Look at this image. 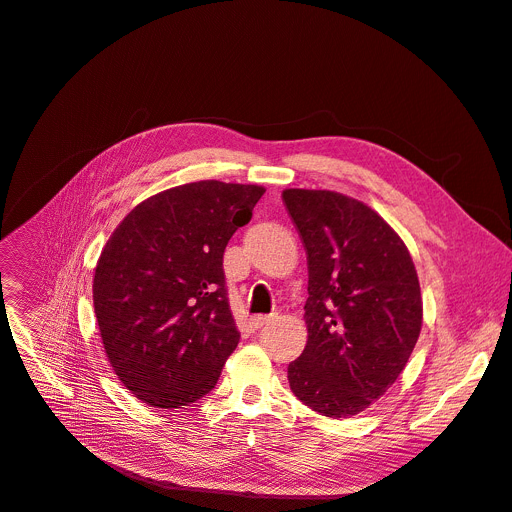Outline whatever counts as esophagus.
Instances as JSON below:
<instances>
[{"instance_id": "esophagus-1", "label": "esophagus", "mask_w": 512, "mask_h": 512, "mask_svg": "<svg viewBox=\"0 0 512 512\" xmlns=\"http://www.w3.org/2000/svg\"><path fill=\"white\" fill-rule=\"evenodd\" d=\"M266 323H271V316L258 314V316H252V319H250V325H252V329H260V327H264Z\"/></svg>"}]
</instances>
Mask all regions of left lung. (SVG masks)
Masks as SVG:
<instances>
[{"instance_id": "1", "label": "left lung", "mask_w": 512, "mask_h": 512, "mask_svg": "<svg viewBox=\"0 0 512 512\" xmlns=\"http://www.w3.org/2000/svg\"><path fill=\"white\" fill-rule=\"evenodd\" d=\"M283 202L308 258V342L289 362V387L308 408L348 419L392 387L415 350V262L373 208L344 193L285 189Z\"/></svg>"}]
</instances>
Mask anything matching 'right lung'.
<instances>
[{"label": "right lung", "mask_w": 512, "mask_h": 512, "mask_svg": "<svg viewBox=\"0 0 512 512\" xmlns=\"http://www.w3.org/2000/svg\"><path fill=\"white\" fill-rule=\"evenodd\" d=\"M264 187L198 181L156 193L120 223L93 275L110 367L156 408H181L216 385L239 331L223 254Z\"/></svg>", "instance_id": "add662e5"}]
</instances>
